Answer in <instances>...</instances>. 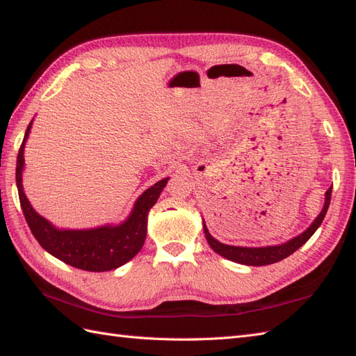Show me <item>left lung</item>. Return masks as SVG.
Segmentation results:
<instances>
[{
  "instance_id": "obj_1",
  "label": "left lung",
  "mask_w": 356,
  "mask_h": 356,
  "mask_svg": "<svg viewBox=\"0 0 356 356\" xmlns=\"http://www.w3.org/2000/svg\"><path fill=\"white\" fill-rule=\"evenodd\" d=\"M330 195H332V186L324 194V205L321 213L315 217V220L311 223V226L306 231L298 234L297 237L284 241V243L280 245H270V246H260V248H248V246H232V245H225L222 241H218L211 236L205 220L202 222L203 225V232H205V237L211 249L218 255L225 257L234 263L246 264V266H266V264H272L277 261H282L286 257L293 254L297 249L303 246L306 241L314 236V232L320 228V225L324 220V216H326L330 203Z\"/></svg>"
}]
</instances>
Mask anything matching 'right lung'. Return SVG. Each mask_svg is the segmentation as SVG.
Segmentation results:
<instances>
[{"label": "right lung", "instance_id": "1", "mask_svg": "<svg viewBox=\"0 0 356 356\" xmlns=\"http://www.w3.org/2000/svg\"><path fill=\"white\" fill-rule=\"evenodd\" d=\"M32 125L33 119L27 127L17 159V188L22 213L38 243L58 260L82 270L105 272L124 266L142 249L147 237L148 213L156 205L170 177L159 180L143 191L136 199L131 213L120 223H105L86 229L58 228L36 213L22 186L24 148Z\"/></svg>", "mask_w": 356, "mask_h": 356}]
</instances>
